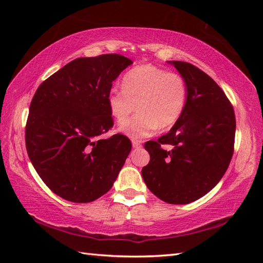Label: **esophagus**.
I'll list each match as a JSON object with an SVG mask.
<instances>
[{
	"label": "esophagus",
	"instance_id": "obj_1",
	"mask_svg": "<svg viewBox=\"0 0 263 263\" xmlns=\"http://www.w3.org/2000/svg\"><path fill=\"white\" fill-rule=\"evenodd\" d=\"M142 146V142L140 140H132V147L133 148H140Z\"/></svg>",
	"mask_w": 263,
	"mask_h": 263
}]
</instances>
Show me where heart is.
<instances>
[{"label":"heart","instance_id":"b5f03b06","mask_svg":"<svg viewBox=\"0 0 263 263\" xmlns=\"http://www.w3.org/2000/svg\"><path fill=\"white\" fill-rule=\"evenodd\" d=\"M187 102V86L176 72L153 64L135 66L123 76L122 88L113 87L107 95L111 116L122 126L137 105V116L121 132L139 140L153 136L161 128L174 125Z\"/></svg>","mask_w":263,"mask_h":263}]
</instances>
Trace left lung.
Wrapping results in <instances>:
<instances>
[{
	"instance_id": "8db88e82",
	"label": "left lung",
	"mask_w": 263,
	"mask_h": 263,
	"mask_svg": "<svg viewBox=\"0 0 263 263\" xmlns=\"http://www.w3.org/2000/svg\"><path fill=\"white\" fill-rule=\"evenodd\" d=\"M167 63L185 80L187 102L167 135L144 144L150 161L141 174L156 197L186 204L211 191L224 176L234 152L236 121L225 92L208 74L187 62Z\"/></svg>"
}]
</instances>
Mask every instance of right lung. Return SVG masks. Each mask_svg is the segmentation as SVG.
I'll use <instances>...</instances> for the list:
<instances>
[{"label": "right lung", "instance_id": "obj_1", "mask_svg": "<svg viewBox=\"0 0 263 263\" xmlns=\"http://www.w3.org/2000/svg\"><path fill=\"white\" fill-rule=\"evenodd\" d=\"M132 61L120 54L79 58L38 87L26 124V148L43 182L71 202L107 193L131 152L123 135L100 136L113 126L107 95Z\"/></svg>", "mask_w": 263, "mask_h": 263}]
</instances>
